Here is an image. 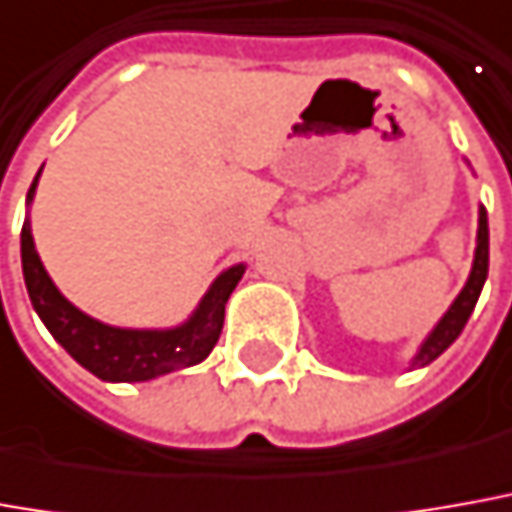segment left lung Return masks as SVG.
Wrapping results in <instances>:
<instances>
[{
  "label": "left lung",
  "mask_w": 512,
  "mask_h": 512,
  "mask_svg": "<svg viewBox=\"0 0 512 512\" xmlns=\"http://www.w3.org/2000/svg\"><path fill=\"white\" fill-rule=\"evenodd\" d=\"M485 280H488V212H485V207H479V229H476V252L471 274H468L462 291L457 294V300L451 302V308L443 314V319L431 328L429 336H426L423 344L417 347L409 370L426 367V364H431L443 350H448L451 344L457 342V336H460L462 328H465L468 316L474 314V305L476 300H479V294H482Z\"/></svg>",
  "instance_id": "left-lung-1"
}]
</instances>
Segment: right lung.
I'll list each match as a JSON object with an SVG mask.
<instances>
[{"label":"right lung","instance_id":"1","mask_svg":"<svg viewBox=\"0 0 512 512\" xmlns=\"http://www.w3.org/2000/svg\"><path fill=\"white\" fill-rule=\"evenodd\" d=\"M38 176L27 190V210L36 196ZM22 271L38 319L47 325L52 339L61 344L69 356L89 373L97 375L100 381L137 384V381H151L159 375L193 367L210 356L224 328V308H227L229 294L235 291L246 266L238 263L221 271L207 288V294L201 297L196 311L176 328H114L75 308L55 288L38 257L30 215L24 218L22 227Z\"/></svg>","mask_w":512,"mask_h":512}]
</instances>
